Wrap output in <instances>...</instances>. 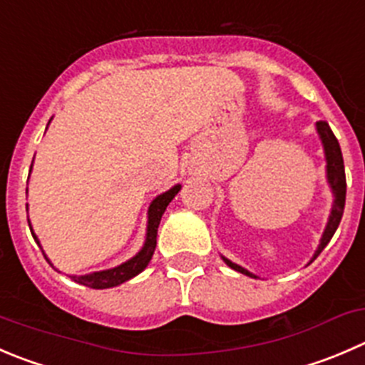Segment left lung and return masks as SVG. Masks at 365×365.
<instances>
[{
    "label": "left lung",
    "instance_id": "1",
    "mask_svg": "<svg viewBox=\"0 0 365 365\" xmlns=\"http://www.w3.org/2000/svg\"><path fill=\"white\" fill-rule=\"evenodd\" d=\"M316 132H317V135H319L321 144H323L324 160H327V182H328V187H330V190H331V196H334V203H331V210H330V215H328V222H327V226H324V232H323V235H321L319 246H317L312 260L321 253V251L324 250V247H327V244L330 242V239L334 237L335 230L339 228V222H341V219H342V212H344V203H346V173H344V160H342V153H341V146H339V140L335 139L334 132H331L327 121L316 123ZM221 258L225 260V264L228 265V267L233 269V271L242 272V274H246V277H250V278H258L257 274H253L251 271H247V269L242 267V265L232 262L230 258L222 257V255H221Z\"/></svg>",
    "mask_w": 365,
    "mask_h": 365
}]
</instances>
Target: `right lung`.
<instances>
[{
  "instance_id": "obj_1",
  "label": "right lung",
  "mask_w": 365,
  "mask_h": 365,
  "mask_svg": "<svg viewBox=\"0 0 365 365\" xmlns=\"http://www.w3.org/2000/svg\"><path fill=\"white\" fill-rule=\"evenodd\" d=\"M49 121H51V119H49ZM31 165H34V162H31ZM30 171H31V168H30ZM180 189H182V185H180V183H176V185H173L171 189L165 190V192L158 194V196L151 201L150 208H148L146 239H144L143 247H140V250L137 251L132 258H128V260L123 262V264L115 265V267L103 269V271H94V272H88V274H80V277H78V274H71V280H74L76 284H80V285H87V287H91V289H110V287H118V285L132 280V278L137 277L139 272H143L144 269L148 267V264H150L151 257H153V253H155V247H157V232H158V225H160L162 214H164L165 208H168V205L173 201V197L180 192ZM26 208H28V205H26ZM28 225H30L31 235H34L35 242H37L38 247L42 250L41 240H38V237L35 235L34 228H31L30 219H28ZM42 253H44V250H42ZM44 257H46V260L51 264V260L48 258V255L44 253ZM53 267H55V265H53Z\"/></svg>"
}]
</instances>
